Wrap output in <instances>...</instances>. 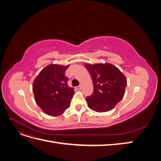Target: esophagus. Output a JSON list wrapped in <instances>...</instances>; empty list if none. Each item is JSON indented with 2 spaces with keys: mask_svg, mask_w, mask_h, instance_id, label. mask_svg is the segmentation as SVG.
<instances>
[{
  "mask_svg": "<svg viewBox=\"0 0 161 161\" xmlns=\"http://www.w3.org/2000/svg\"><path fill=\"white\" fill-rule=\"evenodd\" d=\"M81 89H82V86L81 85L76 86V89H77V90H80Z\"/></svg>",
  "mask_w": 161,
  "mask_h": 161,
  "instance_id": "obj_1",
  "label": "esophagus"
}]
</instances>
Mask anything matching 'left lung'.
Wrapping results in <instances>:
<instances>
[{
	"mask_svg": "<svg viewBox=\"0 0 161 161\" xmlns=\"http://www.w3.org/2000/svg\"><path fill=\"white\" fill-rule=\"evenodd\" d=\"M92 77L93 93L86 97L88 107L96 112L113 109L122 99L127 79L115 66L109 63L85 64Z\"/></svg>",
	"mask_w": 161,
	"mask_h": 161,
	"instance_id": "obj_1",
	"label": "left lung"
}]
</instances>
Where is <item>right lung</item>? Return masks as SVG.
<instances>
[{
  "label": "right lung",
  "instance_id": "add662e5",
  "mask_svg": "<svg viewBox=\"0 0 161 161\" xmlns=\"http://www.w3.org/2000/svg\"><path fill=\"white\" fill-rule=\"evenodd\" d=\"M69 67L51 64L43 69L33 81L34 99L48 115L62 114L70 107L75 91L67 84L65 71Z\"/></svg>",
  "mask_w": 161,
  "mask_h": 161
}]
</instances>
